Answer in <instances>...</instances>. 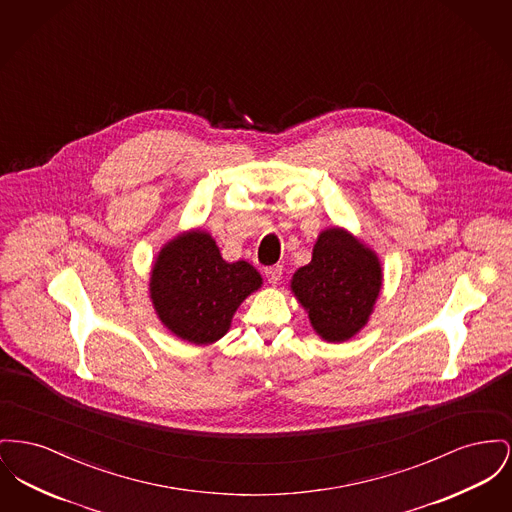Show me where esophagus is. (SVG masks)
Here are the masks:
<instances>
[{
	"mask_svg": "<svg viewBox=\"0 0 512 512\" xmlns=\"http://www.w3.org/2000/svg\"><path fill=\"white\" fill-rule=\"evenodd\" d=\"M282 271H284L282 265H272V267L265 269V274H267V278H269L271 284H278L280 278H282Z\"/></svg>",
	"mask_w": 512,
	"mask_h": 512,
	"instance_id": "esophagus-1",
	"label": "esophagus"
}]
</instances>
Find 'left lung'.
<instances>
[{"mask_svg": "<svg viewBox=\"0 0 512 512\" xmlns=\"http://www.w3.org/2000/svg\"><path fill=\"white\" fill-rule=\"evenodd\" d=\"M292 290L317 334L342 342L367 323L381 290V267L363 243L332 228L319 236L311 263L294 274Z\"/></svg>", "mask_w": 512, "mask_h": 512, "instance_id": "8db88e82", "label": "left lung"}]
</instances>
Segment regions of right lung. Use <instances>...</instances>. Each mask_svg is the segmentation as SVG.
I'll return each instance as SVG.
<instances>
[{
	"instance_id": "right-lung-1",
	"label": "right lung",
	"mask_w": 512,
	"mask_h": 512,
	"mask_svg": "<svg viewBox=\"0 0 512 512\" xmlns=\"http://www.w3.org/2000/svg\"><path fill=\"white\" fill-rule=\"evenodd\" d=\"M261 274L249 263H226L205 232L170 241L151 274V298L162 323L191 344L222 338L232 315L253 290Z\"/></svg>"
}]
</instances>
